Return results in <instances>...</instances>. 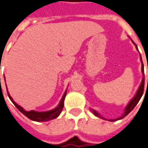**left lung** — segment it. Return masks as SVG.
Wrapping results in <instances>:
<instances>
[{"label":"left lung","mask_w":148,"mask_h":148,"mask_svg":"<svg viewBox=\"0 0 148 148\" xmlns=\"http://www.w3.org/2000/svg\"><path fill=\"white\" fill-rule=\"evenodd\" d=\"M134 43V42H133ZM135 44V43H134ZM136 46V49H138L137 48V45H135ZM140 59L142 61V58H141V56H140ZM148 69V68H147ZM142 73H143V80H142V82H141V84L139 86V89H138V90L136 92V94H135V95L134 96V98L129 102V103L127 104V106H126V108H125V110H124V114H123V115L121 116V117L118 118V119H109V121H117V120H119V119H123L125 116H127L128 114L130 113L131 111H132L134 108H135V106L137 105V103H139V101L141 99V97H142L143 94V89H144V69H143V64H142ZM147 82H148V79H147ZM91 111L93 112V114L96 115L97 117H99V118H102L103 119V117H101L100 116V114H99L97 111H95V110H91Z\"/></svg>","instance_id":"left-lung-1"}]
</instances>
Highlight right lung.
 Segmentation results:
<instances>
[{"label": "right lung", "instance_id": "right-lung-1", "mask_svg": "<svg viewBox=\"0 0 148 148\" xmlns=\"http://www.w3.org/2000/svg\"><path fill=\"white\" fill-rule=\"evenodd\" d=\"M7 89V87H6ZM8 93V96L10 99V100L12 101V103L14 104V106H16V108L18 110H20L21 113L25 114L27 118H29V119L33 121H36V122H45V121H49L51 120V119H56L58 115H59L62 110L63 109L64 106V100H65V97L66 95V90L64 93L62 98L60 101L58 106H57L56 108H54L53 110H48V111H44V112H38V111H35V110H30V111H26L21 106H19L18 104H16L14 101L12 99V97L10 96V95L9 94V92L7 91Z\"/></svg>", "mask_w": 148, "mask_h": 148}]
</instances>
